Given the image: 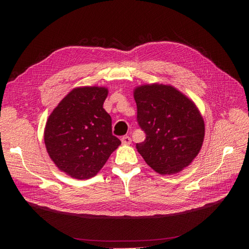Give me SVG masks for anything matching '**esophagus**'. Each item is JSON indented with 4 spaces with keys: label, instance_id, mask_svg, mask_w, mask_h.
<instances>
[{
    "label": "esophagus",
    "instance_id": "esophagus-1",
    "mask_svg": "<svg viewBox=\"0 0 249 249\" xmlns=\"http://www.w3.org/2000/svg\"><path fill=\"white\" fill-rule=\"evenodd\" d=\"M122 143L123 144H125V145H127V144H131V142H132V139L129 137V136H123L122 137Z\"/></svg>",
    "mask_w": 249,
    "mask_h": 249
}]
</instances>
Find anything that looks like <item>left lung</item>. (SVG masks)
Wrapping results in <instances>:
<instances>
[{
  "instance_id": "obj_1",
  "label": "left lung",
  "mask_w": 249,
  "mask_h": 249,
  "mask_svg": "<svg viewBox=\"0 0 249 249\" xmlns=\"http://www.w3.org/2000/svg\"><path fill=\"white\" fill-rule=\"evenodd\" d=\"M137 120L146 134L136 148L149 167L175 175L196 158L205 138V122L196 105L171 85L143 84L134 88Z\"/></svg>"
}]
</instances>
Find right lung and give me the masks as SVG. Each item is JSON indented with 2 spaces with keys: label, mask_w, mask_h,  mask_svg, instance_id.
<instances>
[{
  "label": "right lung",
  "mask_w": 249,
  "mask_h": 249,
  "mask_svg": "<svg viewBox=\"0 0 249 249\" xmlns=\"http://www.w3.org/2000/svg\"><path fill=\"white\" fill-rule=\"evenodd\" d=\"M108 92L104 86L73 88L47 120V152L67 176L78 179L96 176L122 143L112 135L111 116L103 108Z\"/></svg>",
  "instance_id": "obj_1"
}]
</instances>
